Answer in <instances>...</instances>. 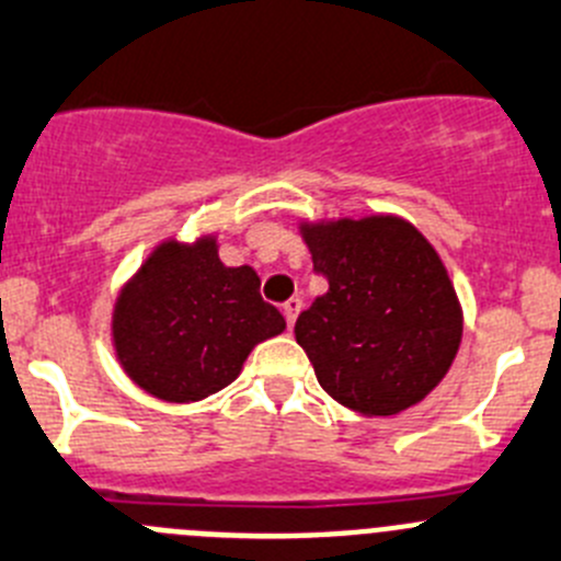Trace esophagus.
Listing matches in <instances>:
<instances>
[{
    "label": "esophagus",
    "instance_id": "34e87169",
    "mask_svg": "<svg viewBox=\"0 0 561 561\" xmlns=\"http://www.w3.org/2000/svg\"><path fill=\"white\" fill-rule=\"evenodd\" d=\"M300 311H302V300H300V297H291V300L284 302V317H286V324H289V328H295V322H297V317H300Z\"/></svg>",
    "mask_w": 561,
    "mask_h": 561
}]
</instances>
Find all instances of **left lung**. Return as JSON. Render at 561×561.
<instances>
[{
	"mask_svg": "<svg viewBox=\"0 0 561 561\" xmlns=\"http://www.w3.org/2000/svg\"><path fill=\"white\" fill-rule=\"evenodd\" d=\"M328 291L297 317V344L335 402L393 415L444 380L462 311L432 244L399 217L302 226Z\"/></svg>",
	"mask_w": 561,
	"mask_h": 561,
	"instance_id": "8db88e82",
	"label": "left lung"
}]
</instances>
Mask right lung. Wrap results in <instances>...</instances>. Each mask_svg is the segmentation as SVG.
<instances>
[{
  "instance_id": "add662e5",
  "label": "right lung",
  "mask_w": 561,
  "mask_h": 561,
  "mask_svg": "<svg viewBox=\"0 0 561 561\" xmlns=\"http://www.w3.org/2000/svg\"><path fill=\"white\" fill-rule=\"evenodd\" d=\"M250 266H226L215 239L159 244L112 317L126 375L164 402H197L237 380L259 341L286 328Z\"/></svg>"
}]
</instances>
